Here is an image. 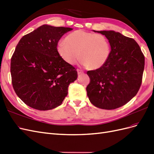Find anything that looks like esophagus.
<instances>
[{"instance_id": "obj_1", "label": "esophagus", "mask_w": 154, "mask_h": 154, "mask_svg": "<svg viewBox=\"0 0 154 154\" xmlns=\"http://www.w3.org/2000/svg\"><path fill=\"white\" fill-rule=\"evenodd\" d=\"M77 72H78V74H80L83 73V71H82V70H80V69H77Z\"/></svg>"}]
</instances>
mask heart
Returning a JSON list of instances; mask_svg holds the SVG:
<instances>
[{
  "instance_id": "heart-1",
  "label": "heart",
  "mask_w": 154,
  "mask_h": 154,
  "mask_svg": "<svg viewBox=\"0 0 154 154\" xmlns=\"http://www.w3.org/2000/svg\"><path fill=\"white\" fill-rule=\"evenodd\" d=\"M57 49L60 57L69 64H74L80 56V63L93 69L103 66L110 54V43L104 35L83 29L68 35L66 41L58 44Z\"/></svg>"
}]
</instances>
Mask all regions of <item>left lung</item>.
I'll use <instances>...</instances> for the list:
<instances>
[{
  "label": "left lung",
  "mask_w": 154,
  "mask_h": 154,
  "mask_svg": "<svg viewBox=\"0 0 154 154\" xmlns=\"http://www.w3.org/2000/svg\"><path fill=\"white\" fill-rule=\"evenodd\" d=\"M106 36L111 47L103 66L87 74V96L92 105L106 110L127 104L137 94L142 83L144 56L134 39L114 31H96Z\"/></svg>",
  "instance_id": "8db88e82"
}]
</instances>
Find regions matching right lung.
I'll return each instance as SVG.
<instances>
[{
  "mask_svg": "<svg viewBox=\"0 0 154 154\" xmlns=\"http://www.w3.org/2000/svg\"><path fill=\"white\" fill-rule=\"evenodd\" d=\"M70 27L43 25L24 35L11 58V82L25 104L39 110L56 108L78 77L76 69L60 57L57 44Z\"/></svg>",
  "mask_w": 154,
  "mask_h": 154,
  "instance_id": "add662e5",
  "label": "right lung"
}]
</instances>
